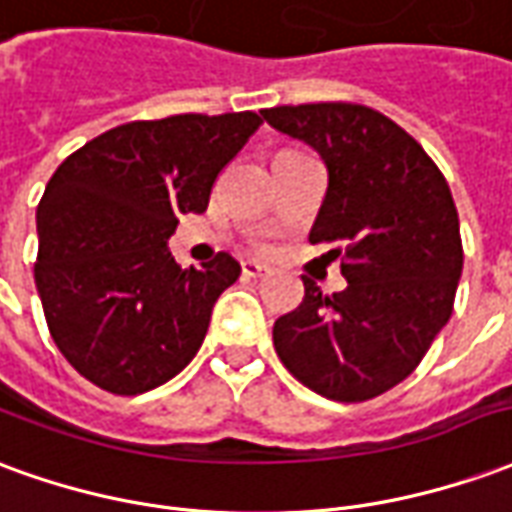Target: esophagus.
<instances>
[{"label":"esophagus","mask_w":512,"mask_h":512,"mask_svg":"<svg viewBox=\"0 0 512 512\" xmlns=\"http://www.w3.org/2000/svg\"><path fill=\"white\" fill-rule=\"evenodd\" d=\"M241 268H244L246 277H266V274H271V266L260 263V260H244Z\"/></svg>","instance_id":"obj_1"}]
</instances>
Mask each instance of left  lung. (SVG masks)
Returning a JSON list of instances; mask_svg holds the SVG:
<instances>
[{
  "instance_id": "left-lung-1",
  "label": "left lung",
  "mask_w": 512,
  "mask_h": 512,
  "mask_svg": "<svg viewBox=\"0 0 512 512\" xmlns=\"http://www.w3.org/2000/svg\"><path fill=\"white\" fill-rule=\"evenodd\" d=\"M274 130L313 146L327 194L310 244H335L346 288L302 277V305L274 321L282 366L335 402H366L413 374L455 307L460 221L441 169L413 135L366 105L263 110Z\"/></svg>"
}]
</instances>
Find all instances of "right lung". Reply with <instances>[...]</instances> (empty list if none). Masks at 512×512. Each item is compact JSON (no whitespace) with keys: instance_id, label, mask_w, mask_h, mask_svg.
Listing matches in <instances>:
<instances>
[{"instance_id":"1","label":"right lung","mask_w":512,"mask_h":512,"mask_svg":"<svg viewBox=\"0 0 512 512\" xmlns=\"http://www.w3.org/2000/svg\"><path fill=\"white\" fill-rule=\"evenodd\" d=\"M260 124L252 110L130 121L88 141L46 182L35 285L57 349L102 391H152L199 352L241 266L219 252L180 268L169 238L182 213H205L219 171Z\"/></svg>"}]
</instances>
